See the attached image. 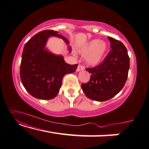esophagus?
<instances>
[{
  "label": "esophagus",
  "mask_w": 149,
  "mask_h": 149,
  "mask_svg": "<svg viewBox=\"0 0 149 149\" xmlns=\"http://www.w3.org/2000/svg\"><path fill=\"white\" fill-rule=\"evenodd\" d=\"M84 70V68L82 67V66L81 65H79L78 66H77V70H76V71L77 72H80V71H81V70Z\"/></svg>",
  "instance_id": "obj_1"
}]
</instances>
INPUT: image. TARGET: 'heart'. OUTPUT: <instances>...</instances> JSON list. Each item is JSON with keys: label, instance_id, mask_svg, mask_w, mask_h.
<instances>
[{"label": "heart", "instance_id": "heart-1", "mask_svg": "<svg viewBox=\"0 0 149 149\" xmlns=\"http://www.w3.org/2000/svg\"><path fill=\"white\" fill-rule=\"evenodd\" d=\"M108 51V44L105 41L93 39L81 46L77 52L84 56V61L88 65L95 67L105 59Z\"/></svg>", "mask_w": 149, "mask_h": 149}]
</instances>
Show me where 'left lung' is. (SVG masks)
I'll use <instances>...</instances> for the list:
<instances>
[{"instance_id": "8db88e82", "label": "left lung", "mask_w": 149, "mask_h": 149, "mask_svg": "<svg viewBox=\"0 0 149 149\" xmlns=\"http://www.w3.org/2000/svg\"><path fill=\"white\" fill-rule=\"evenodd\" d=\"M112 49L102 63L86 70L91 74L87 84H82L81 89L86 96L92 100H108L120 92L128 77L130 59L124 44L108 37Z\"/></svg>"}]
</instances>
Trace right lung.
Instances as JSON below:
<instances>
[{"mask_svg": "<svg viewBox=\"0 0 149 149\" xmlns=\"http://www.w3.org/2000/svg\"><path fill=\"white\" fill-rule=\"evenodd\" d=\"M62 39L71 52L69 41L53 30L43 31L29 40L23 48L20 76L26 90L40 100H51L60 90L64 75L75 72L77 64L65 63L62 55L54 54L46 47L49 38Z\"/></svg>", "mask_w": 149, "mask_h": 149, "instance_id": "obj_1", "label": "right lung"}]
</instances>
